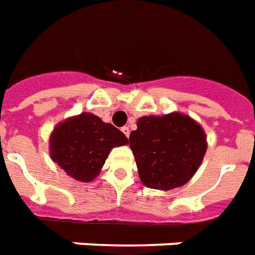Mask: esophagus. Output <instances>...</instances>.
I'll return each mask as SVG.
<instances>
[{
    "mask_svg": "<svg viewBox=\"0 0 255 255\" xmlns=\"http://www.w3.org/2000/svg\"><path fill=\"white\" fill-rule=\"evenodd\" d=\"M122 131H124V134L126 137H129V134H130V129H129V126H124V128H122Z\"/></svg>",
    "mask_w": 255,
    "mask_h": 255,
    "instance_id": "1",
    "label": "esophagus"
}]
</instances>
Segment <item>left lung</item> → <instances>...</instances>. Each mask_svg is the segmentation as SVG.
Returning a JSON list of instances; mask_svg holds the SVG:
<instances>
[{
    "mask_svg": "<svg viewBox=\"0 0 255 255\" xmlns=\"http://www.w3.org/2000/svg\"><path fill=\"white\" fill-rule=\"evenodd\" d=\"M129 144L142 184L170 191L187 184L199 169L207 137L189 115L170 113L138 118Z\"/></svg>",
    "mask_w": 255,
    "mask_h": 255,
    "instance_id": "obj_1",
    "label": "left lung"
}]
</instances>
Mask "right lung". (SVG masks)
I'll list each match as a JSON object with an SVG mask.
<instances>
[{"mask_svg":"<svg viewBox=\"0 0 255 255\" xmlns=\"http://www.w3.org/2000/svg\"><path fill=\"white\" fill-rule=\"evenodd\" d=\"M128 142L115 126L95 114L82 113L56 125L49 137L50 159L67 176L89 182L99 176L111 149Z\"/></svg>","mask_w":255,"mask_h":255,"instance_id":"add662e5","label":"right lung"}]
</instances>
